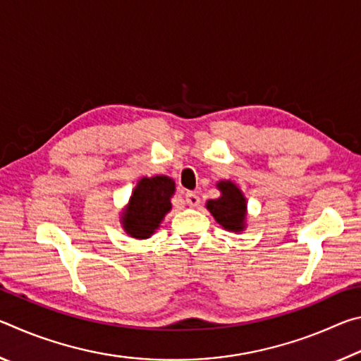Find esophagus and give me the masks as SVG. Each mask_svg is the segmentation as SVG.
<instances>
[{
  "label": "esophagus",
  "mask_w": 361,
  "mask_h": 361,
  "mask_svg": "<svg viewBox=\"0 0 361 361\" xmlns=\"http://www.w3.org/2000/svg\"><path fill=\"white\" fill-rule=\"evenodd\" d=\"M185 200L189 207H197L200 204V197L195 192H186Z\"/></svg>",
  "instance_id": "1"
}]
</instances>
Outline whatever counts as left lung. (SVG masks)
I'll return each mask as SVG.
<instances>
[{
  "mask_svg": "<svg viewBox=\"0 0 361 361\" xmlns=\"http://www.w3.org/2000/svg\"><path fill=\"white\" fill-rule=\"evenodd\" d=\"M216 188L219 197L207 200V210L212 213V216L223 229L240 234L247 228L248 202L245 194L231 180H219Z\"/></svg>",
  "mask_w": 361,
  "mask_h": 361,
  "instance_id": "8db88e82",
  "label": "left lung"
}]
</instances>
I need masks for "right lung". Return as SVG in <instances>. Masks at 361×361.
I'll list each match as a JSON object with an SVG mask.
<instances>
[{
  "instance_id": "1",
  "label": "right lung",
  "mask_w": 361,
  "mask_h": 361,
  "mask_svg": "<svg viewBox=\"0 0 361 361\" xmlns=\"http://www.w3.org/2000/svg\"><path fill=\"white\" fill-rule=\"evenodd\" d=\"M173 194L175 181L167 175L140 178L119 216L126 234L137 240L149 239L172 210Z\"/></svg>"
}]
</instances>
